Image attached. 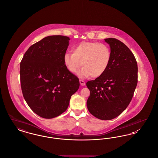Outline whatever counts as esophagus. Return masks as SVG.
Masks as SVG:
<instances>
[{"label":"esophagus","instance_id":"esophagus-1","mask_svg":"<svg viewBox=\"0 0 158 158\" xmlns=\"http://www.w3.org/2000/svg\"><path fill=\"white\" fill-rule=\"evenodd\" d=\"M79 82H80V84L82 86H84L85 85V82L83 80H79Z\"/></svg>","mask_w":158,"mask_h":158}]
</instances>
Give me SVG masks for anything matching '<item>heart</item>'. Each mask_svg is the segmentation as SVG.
Segmentation results:
<instances>
[{
	"instance_id": "1",
	"label": "heart",
	"mask_w": 158,
	"mask_h": 158,
	"mask_svg": "<svg viewBox=\"0 0 158 158\" xmlns=\"http://www.w3.org/2000/svg\"><path fill=\"white\" fill-rule=\"evenodd\" d=\"M111 59L110 47L96 42H82L73 48V53H66L63 57L65 66L72 73L83 68L79 73L82 77L91 76L96 78L102 75L109 66Z\"/></svg>"
}]
</instances>
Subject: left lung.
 <instances>
[{"label": "left lung", "mask_w": 158, "mask_h": 158, "mask_svg": "<svg viewBox=\"0 0 158 158\" xmlns=\"http://www.w3.org/2000/svg\"><path fill=\"white\" fill-rule=\"evenodd\" d=\"M110 44L111 59L102 75L88 81L87 101L89 113L98 119L110 120L127 107L137 84V63L127 46L116 38H105Z\"/></svg>", "instance_id": "left-lung-1"}]
</instances>
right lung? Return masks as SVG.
<instances>
[{
    "label": "right lung",
    "mask_w": 158,
    "mask_h": 158,
    "mask_svg": "<svg viewBox=\"0 0 158 158\" xmlns=\"http://www.w3.org/2000/svg\"><path fill=\"white\" fill-rule=\"evenodd\" d=\"M69 40L63 35L44 38L31 46L21 61L23 98L41 117L52 118L64 113L79 88L78 77L68 70L63 61Z\"/></svg>",
    "instance_id": "right-lung-1"
}]
</instances>
